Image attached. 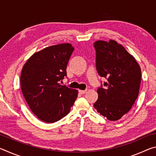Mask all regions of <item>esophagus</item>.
Masks as SVG:
<instances>
[{
    "instance_id": "obj_1",
    "label": "esophagus",
    "mask_w": 156,
    "mask_h": 156,
    "mask_svg": "<svg viewBox=\"0 0 156 156\" xmlns=\"http://www.w3.org/2000/svg\"><path fill=\"white\" fill-rule=\"evenodd\" d=\"M87 89H85V90H79V93L81 94H84L87 92Z\"/></svg>"
}]
</instances>
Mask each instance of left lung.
Instances as JSON below:
<instances>
[{
  "label": "left lung",
  "instance_id": "1",
  "mask_svg": "<svg viewBox=\"0 0 156 156\" xmlns=\"http://www.w3.org/2000/svg\"><path fill=\"white\" fill-rule=\"evenodd\" d=\"M94 47L97 72L107 79L98 88V98L94 107L109 120H118L129 112L138 96L140 67L133 56L115 41H98Z\"/></svg>",
  "mask_w": 156,
  "mask_h": 156
}]
</instances>
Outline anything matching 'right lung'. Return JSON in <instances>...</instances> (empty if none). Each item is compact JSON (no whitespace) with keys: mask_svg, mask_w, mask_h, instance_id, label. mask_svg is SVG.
<instances>
[{"mask_svg":"<svg viewBox=\"0 0 156 156\" xmlns=\"http://www.w3.org/2000/svg\"><path fill=\"white\" fill-rule=\"evenodd\" d=\"M74 50L64 43L46 47L31 56L20 75L23 94L29 107L42 121L53 123L70 112L78 91L61 85L67 66Z\"/></svg>","mask_w":156,"mask_h":156,"instance_id":"right-lung-1","label":"right lung"}]
</instances>
